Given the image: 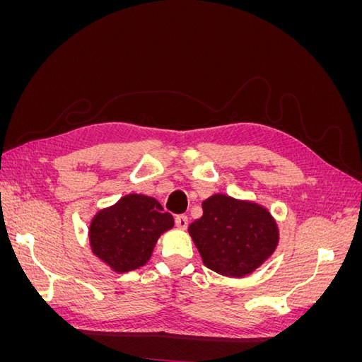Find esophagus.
Returning <instances> with one entry per match:
<instances>
[{
  "label": "esophagus",
  "mask_w": 362,
  "mask_h": 362,
  "mask_svg": "<svg viewBox=\"0 0 362 362\" xmlns=\"http://www.w3.org/2000/svg\"><path fill=\"white\" fill-rule=\"evenodd\" d=\"M187 223H189L187 216L178 214L177 217H175V225H177L180 229H185V228H187Z\"/></svg>",
  "instance_id": "1"
}]
</instances>
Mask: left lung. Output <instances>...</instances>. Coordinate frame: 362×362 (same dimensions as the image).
Here are the masks:
<instances>
[{
	"label": "left lung",
	"instance_id": "obj_1",
	"mask_svg": "<svg viewBox=\"0 0 362 362\" xmlns=\"http://www.w3.org/2000/svg\"><path fill=\"white\" fill-rule=\"evenodd\" d=\"M204 214L189 226L204 264L225 276L242 278L259 267L278 246V226L264 206L213 194Z\"/></svg>",
	"mask_w": 362,
	"mask_h": 362
}]
</instances>
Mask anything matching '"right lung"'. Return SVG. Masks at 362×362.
Instances as JSON below:
<instances>
[{"mask_svg":"<svg viewBox=\"0 0 362 362\" xmlns=\"http://www.w3.org/2000/svg\"><path fill=\"white\" fill-rule=\"evenodd\" d=\"M172 226V214L164 213L158 201L145 194H127L93 217L90 247L115 272H129L146 264L158 237Z\"/></svg>","mask_w":362,"mask_h":362,"instance_id":"obj_1","label":"right lung"}]
</instances>
